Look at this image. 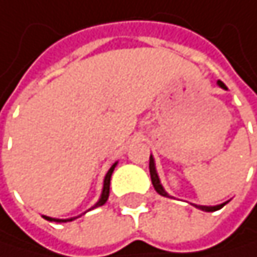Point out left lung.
Here are the masks:
<instances>
[{"mask_svg":"<svg viewBox=\"0 0 257 257\" xmlns=\"http://www.w3.org/2000/svg\"><path fill=\"white\" fill-rule=\"evenodd\" d=\"M216 83H218V86H221L222 89H227V86H225L221 80H218ZM149 172H151V180H152L154 189H155L161 196L172 198L166 190H164V187H163V184H161V181H160V177H158V174H157V168H155V160H154V157H152V155L149 157ZM227 203H228V201H225V203H222V204H218V206H198V204H192V206H195L196 209L203 210V212H215V210L222 209Z\"/></svg>","mask_w":257,"mask_h":257,"instance_id":"8db88e82","label":"left lung"}]
</instances>
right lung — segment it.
Instances as JSON below:
<instances>
[{
  "mask_svg": "<svg viewBox=\"0 0 257 257\" xmlns=\"http://www.w3.org/2000/svg\"><path fill=\"white\" fill-rule=\"evenodd\" d=\"M115 166H117V161L112 164V166L109 168V171L106 172V175H105V180H103V189H102V195H100V198H99V201L97 203L91 207V209H96V207H100V206H103L106 201H108V196H109V183H111V175H112V172H114V169H115ZM89 209V210H91ZM47 221H53V222H70V221H73V219H76V218H79V216H82V215H79V216H74V218H67V219H58V218H50V216H45V215H42Z\"/></svg>",
  "mask_w": 257,
  "mask_h": 257,
  "instance_id": "obj_1",
  "label": "right lung"
}]
</instances>
